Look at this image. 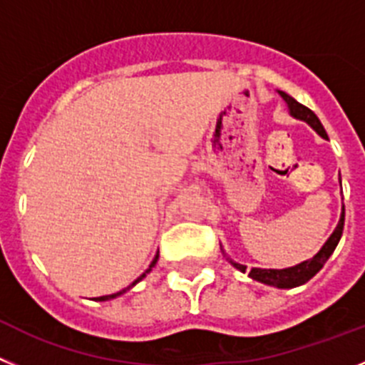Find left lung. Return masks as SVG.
Wrapping results in <instances>:
<instances>
[{
    "label": "left lung",
    "instance_id": "left-lung-1",
    "mask_svg": "<svg viewBox=\"0 0 365 365\" xmlns=\"http://www.w3.org/2000/svg\"><path fill=\"white\" fill-rule=\"evenodd\" d=\"M278 94H280V96L284 98L285 103H287V109H289V114H291V116L297 118V120L305 121V123H307L309 127H313V129L317 130L322 138H324V140H329V138H327L326 129H324V125H322L320 120H318V116L313 113V110L307 109L305 105L298 103L293 96H289V94L284 93V91H278ZM340 187H342V182H340ZM344 220H346V209L342 207V215H340V220H338V225L334 227V231L331 232L329 238L326 240V244L322 245L320 251H318L313 258H309V260H304L302 264L293 265V267H285V269L252 267L251 271H247V265H242V264H238V262L231 260V258L225 255V251H223V249H222V252H223V256L227 258L229 264H231L232 267H236L238 271H242V272L247 271L249 277H251L252 280L260 282V284H265V285H272V287H278V289H293V287H298V285L305 284V282H309L311 278H313L314 274H317V272L324 267V264L329 260V256L333 255V251L336 249L338 242H340V238H342Z\"/></svg>",
    "mask_w": 365,
    "mask_h": 365
}]
</instances>
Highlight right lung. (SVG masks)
I'll return each instance as SVG.
<instances>
[{
	"label": "right lung",
	"instance_id": "obj_1",
	"mask_svg": "<svg viewBox=\"0 0 365 365\" xmlns=\"http://www.w3.org/2000/svg\"><path fill=\"white\" fill-rule=\"evenodd\" d=\"M158 258H160V255H158V252H156V256H154V258H153V262H150L149 269H147V271H145V272H143V274H140V277H138V278H136V280H134V282H133V284H130V285H129V287H125V289H121L120 293H114V294H105V297H98V298H96V302H107V300H113V298H116V297H121V294H123V293H127V291H129V289H130V287H134V285H136V284H138V282H142V280H143V278H145V277H147V274H149V272H150V271H153V267H154V265H156V262H158Z\"/></svg>",
	"mask_w": 365,
	"mask_h": 365
}]
</instances>
